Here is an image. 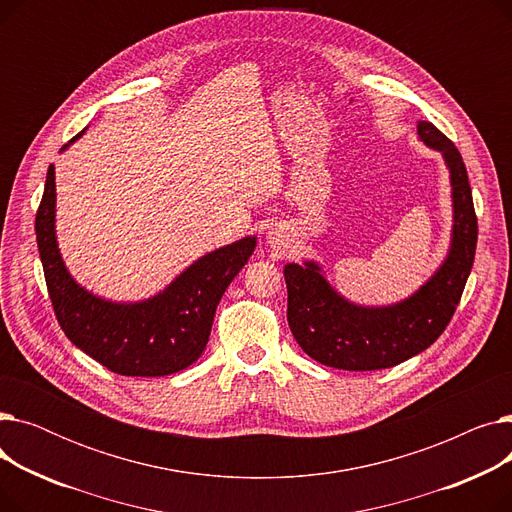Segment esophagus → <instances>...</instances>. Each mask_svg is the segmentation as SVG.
Here are the masks:
<instances>
[{"label": "esophagus", "mask_w": 512, "mask_h": 512, "mask_svg": "<svg viewBox=\"0 0 512 512\" xmlns=\"http://www.w3.org/2000/svg\"><path fill=\"white\" fill-rule=\"evenodd\" d=\"M267 245H270L274 251H280L282 247H286L288 242H286V234H284V230H280V228H272L270 232H267Z\"/></svg>", "instance_id": "obj_1"}]
</instances>
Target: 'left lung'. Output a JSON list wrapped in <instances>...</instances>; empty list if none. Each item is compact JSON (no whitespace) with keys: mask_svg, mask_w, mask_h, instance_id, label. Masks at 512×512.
Segmentation results:
<instances>
[{"mask_svg":"<svg viewBox=\"0 0 512 512\" xmlns=\"http://www.w3.org/2000/svg\"><path fill=\"white\" fill-rule=\"evenodd\" d=\"M419 139L440 151L452 186V236L442 265L405 301L365 307L344 299L317 261L286 263L288 326L303 351L321 365L373 371L407 361L432 346L446 330L473 267L477 218L467 168L450 139L432 124L417 122Z\"/></svg>","mask_w":512,"mask_h":512,"instance_id":"8db88e82","label":"left lung"}]
</instances>
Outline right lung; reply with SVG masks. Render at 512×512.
I'll use <instances>...</instances> for the list:
<instances>
[{
  "label": "right lung",
  "instance_id": "right-lung-1",
  "mask_svg": "<svg viewBox=\"0 0 512 512\" xmlns=\"http://www.w3.org/2000/svg\"><path fill=\"white\" fill-rule=\"evenodd\" d=\"M85 130L62 151L83 137ZM35 232L49 299L64 334L103 367L137 378L170 375L201 357L222 294L257 247L255 236H245L215 249L188 265L151 299L137 303L101 299L70 276L58 249L53 166L47 170Z\"/></svg>",
  "mask_w": 512,
  "mask_h": 512
}]
</instances>
